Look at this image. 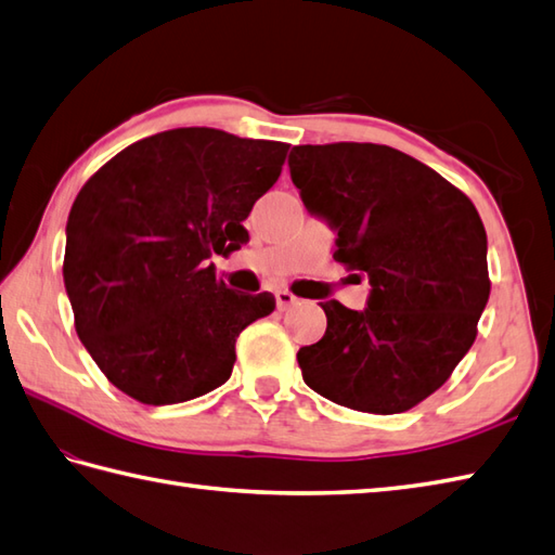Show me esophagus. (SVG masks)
Masks as SVG:
<instances>
[{
	"label": "esophagus",
	"instance_id": "esophagus-1",
	"mask_svg": "<svg viewBox=\"0 0 555 555\" xmlns=\"http://www.w3.org/2000/svg\"><path fill=\"white\" fill-rule=\"evenodd\" d=\"M298 302V298L293 296V293H288V291H276V308L281 310V312H286L288 308H293V305Z\"/></svg>",
	"mask_w": 555,
	"mask_h": 555
}]
</instances>
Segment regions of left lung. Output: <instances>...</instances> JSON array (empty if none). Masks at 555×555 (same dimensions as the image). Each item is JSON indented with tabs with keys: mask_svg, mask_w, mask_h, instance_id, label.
I'll list each match as a JSON object with an SVG mask.
<instances>
[{
	"mask_svg": "<svg viewBox=\"0 0 555 555\" xmlns=\"http://www.w3.org/2000/svg\"><path fill=\"white\" fill-rule=\"evenodd\" d=\"M288 169L305 209L336 231L334 259L372 286L364 310L320 302L326 334L298 350L305 384L374 415L415 408L473 348L487 308V231L475 205L388 145H298Z\"/></svg>",
	"mask_w": 555,
	"mask_h": 555,
	"instance_id": "8db88e82",
	"label": "left lung"
}]
</instances>
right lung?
<instances>
[{
  "label": "right lung",
  "mask_w": 555,
  "mask_h": 555,
  "mask_svg": "<svg viewBox=\"0 0 555 555\" xmlns=\"http://www.w3.org/2000/svg\"><path fill=\"white\" fill-rule=\"evenodd\" d=\"M286 152L274 140L173 128L128 145L80 188L64 286L78 338L119 391L171 405L229 379L235 338L276 300L231 291L211 255L247 243L243 221Z\"/></svg>",
  "instance_id": "1"
}]
</instances>
